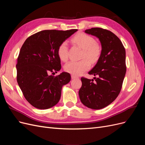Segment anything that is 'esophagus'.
I'll list each match as a JSON object with an SVG mask.
<instances>
[{
	"label": "esophagus",
	"mask_w": 145,
	"mask_h": 145,
	"mask_svg": "<svg viewBox=\"0 0 145 145\" xmlns=\"http://www.w3.org/2000/svg\"><path fill=\"white\" fill-rule=\"evenodd\" d=\"M71 78H72V79H74V78H78L77 76H75V75H71Z\"/></svg>",
	"instance_id": "34e87169"
}]
</instances>
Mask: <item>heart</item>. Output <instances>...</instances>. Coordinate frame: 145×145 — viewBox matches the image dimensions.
<instances>
[{"label": "heart", "instance_id": "heart-1", "mask_svg": "<svg viewBox=\"0 0 145 145\" xmlns=\"http://www.w3.org/2000/svg\"><path fill=\"white\" fill-rule=\"evenodd\" d=\"M72 42L82 49V60L79 61H70L65 64L64 69L72 75L78 76L88 70L91 64H94L100 59L102 54V46L95 39L89 35L78 33L72 39ZM59 59L65 62L68 59V47L66 41L62 42L57 49Z\"/></svg>", "mask_w": 145, "mask_h": 145}]
</instances>
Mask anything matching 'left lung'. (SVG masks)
<instances>
[{
	"mask_svg": "<svg viewBox=\"0 0 145 145\" xmlns=\"http://www.w3.org/2000/svg\"><path fill=\"white\" fill-rule=\"evenodd\" d=\"M85 32L99 39L102 52L97 64L88 72L97 77L94 82L82 77L78 94L85 106L100 109L111 104L120 93L126 71V52L119 38L110 31L92 28Z\"/></svg>",
	"mask_w": 145,
	"mask_h": 145,
	"instance_id": "8db88e82",
	"label": "left lung"
}]
</instances>
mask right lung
<instances>
[{"label": "right lung", "mask_w": 145, "mask_h": 145, "mask_svg": "<svg viewBox=\"0 0 145 145\" xmlns=\"http://www.w3.org/2000/svg\"><path fill=\"white\" fill-rule=\"evenodd\" d=\"M77 29L43 30L27 39L17 58V81L25 98L34 107L46 109L59 102L63 85L71 80L68 72L54 77L61 69L57 49Z\"/></svg>", "instance_id": "1"}]
</instances>
